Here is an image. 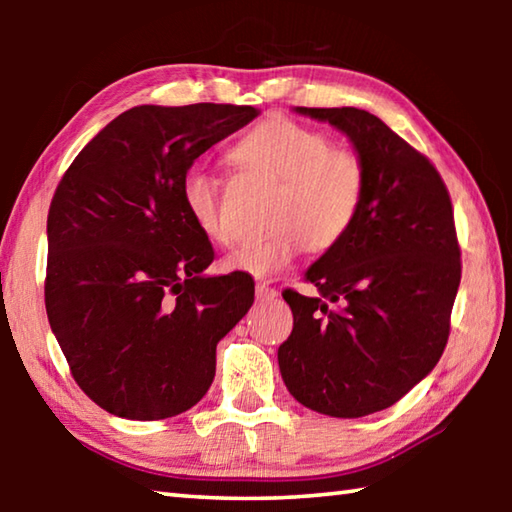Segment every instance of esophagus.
Returning a JSON list of instances; mask_svg holds the SVG:
<instances>
[{
	"label": "esophagus",
	"mask_w": 512,
	"mask_h": 512,
	"mask_svg": "<svg viewBox=\"0 0 512 512\" xmlns=\"http://www.w3.org/2000/svg\"><path fill=\"white\" fill-rule=\"evenodd\" d=\"M255 296H257V300H275L277 289L271 287V282H257Z\"/></svg>",
	"instance_id": "1"
}]
</instances>
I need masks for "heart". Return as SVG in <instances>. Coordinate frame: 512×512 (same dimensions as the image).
Returning a JSON list of instances; mask_svg holds the SVG:
<instances>
[{"label": "heart", "mask_w": 512, "mask_h": 512, "mask_svg": "<svg viewBox=\"0 0 512 512\" xmlns=\"http://www.w3.org/2000/svg\"><path fill=\"white\" fill-rule=\"evenodd\" d=\"M239 167L277 183L268 237L246 241L225 257V268L271 277L287 268L307 246L334 248L352 230L366 196V169L357 153L329 146L327 137L287 117L257 124L232 146ZM185 210L207 239L230 244V225L219 203V183L203 169H189L180 183Z\"/></svg>", "instance_id": "heart-1"}]
</instances>
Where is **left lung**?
Returning <instances> with one entry per match:
<instances>
[{
	"instance_id": "8db88e82",
	"label": "left lung",
	"mask_w": 512,
	"mask_h": 512,
	"mask_svg": "<svg viewBox=\"0 0 512 512\" xmlns=\"http://www.w3.org/2000/svg\"><path fill=\"white\" fill-rule=\"evenodd\" d=\"M352 142L366 196L352 230L311 264L318 296L284 291L293 332L277 350L289 393L332 418L393 406L443 354L461 284L454 210L436 167L359 108H296Z\"/></svg>"
}]
</instances>
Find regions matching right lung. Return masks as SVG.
I'll return each mask as SVG.
<instances>
[{"instance_id":"add662e5","label":"right lung","mask_w":512,"mask_h":512,"mask_svg":"<svg viewBox=\"0 0 512 512\" xmlns=\"http://www.w3.org/2000/svg\"><path fill=\"white\" fill-rule=\"evenodd\" d=\"M259 115L253 106H135L69 164L47 216L45 305L81 391L128 420L192 409L216 343L246 316L244 273L205 275L214 250L180 183L194 160Z\"/></svg>"}]
</instances>
